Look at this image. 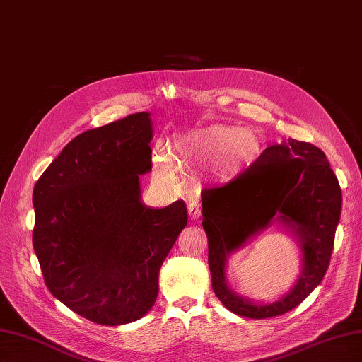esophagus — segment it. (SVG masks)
Returning <instances> with one entry per match:
<instances>
[{
    "label": "esophagus",
    "mask_w": 362,
    "mask_h": 362,
    "mask_svg": "<svg viewBox=\"0 0 362 362\" xmlns=\"http://www.w3.org/2000/svg\"><path fill=\"white\" fill-rule=\"evenodd\" d=\"M187 208H189V214H190L192 218H199L201 217V205H199L198 201H194V199L189 201Z\"/></svg>",
    "instance_id": "esophagus-1"
}]
</instances>
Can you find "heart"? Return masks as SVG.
I'll use <instances>...</instances> for the list:
<instances>
[{"label": "heart", "instance_id": "1", "mask_svg": "<svg viewBox=\"0 0 362 362\" xmlns=\"http://www.w3.org/2000/svg\"><path fill=\"white\" fill-rule=\"evenodd\" d=\"M262 140L257 131L234 125H213L187 136L177 144L181 158L196 161L204 166H214L226 175H237L252 166L262 154ZM158 172L170 175L175 160L164 148L156 149Z\"/></svg>", "mask_w": 362, "mask_h": 362}]
</instances>
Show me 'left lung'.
Here are the masks:
<instances>
[{
	"instance_id": "left-lung-1",
	"label": "left lung",
	"mask_w": 362,
	"mask_h": 362,
	"mask_svg": "<svg viewBox=\"0 0 362 362\" xmlns=\"http://www.w3.org/2000/svg\"><path fill=\"white\" fill-rule=\"evenodd\" d=\"M201 198L213 290L229 311L247 319L281 315L303 302L322 282L341 214V189L322 149L294 139L269 146L238 177L204 189ZM275 215L300 238L303 273L281 301L255 305L227 287L226 259Z\"/></svg>"
}]
</instances>
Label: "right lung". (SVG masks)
<instances>
[{
    "instance_id": "obj_1",
    "label": "right lung",
    "mask_w": 362,
    "mask_h": 362,
    "mask_svg": "<svg viewBox=\"0 0 362 362\" xmlns=\"http://www.w3.org/2000/svg\"><path fill=\"white\" fill-rule=\"evenodd\" d=\"M149 113L84 131L35 184L33 247L48 290L75 314L117 326L156 303L163 261L187 225L184 201L149 208Z\"/></svg>"
}]
</instances>
